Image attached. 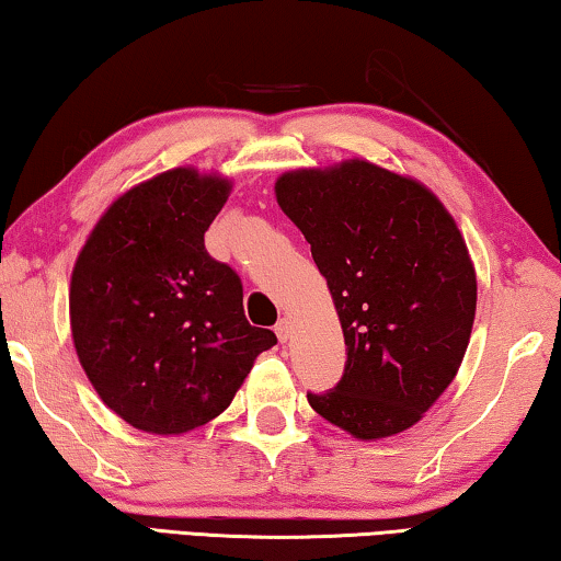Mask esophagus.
Returning <instances> with one entry per match:
<instances>
[{
	"label": "esophagus",
	"instance_id": "34e87169",
	"mask_svg": "<svg viewBox=\"0 0 561 561\" xmlns=\"http://www.w3.org/2000/svg\"><path fill=\"white\" fill-rule=\"evenodd\" d=\"M290 333H293V323L288 318H280V321L275 323V335H278V341L286 343L290 339Z\"/></svg>",
	"mask_w": 561,
	"mask_h": 561
}]
</instances>
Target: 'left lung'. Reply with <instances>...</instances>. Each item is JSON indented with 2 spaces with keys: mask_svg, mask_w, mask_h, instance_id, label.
Returning <instances> with one entry per match:
<instances>
[{
  "mask_svg": "<svg viewBox=\"0 0 561 561\" xmlns=\"http://www.w3.org/2000/svg\"><path fill=\"white\" fill-rule=\"evenodd\" d=\"M275 197L310 243L346 339L341 381L308 403L356 438L413 426L454 381L477 313L454 218L416 180L366 160L286 172Z\"/></svg>",
  "mask_w": 561,
  "mask_h": 561,
  "instance_id": "obj_1",
  "label": "left lung"
}]
</instances>
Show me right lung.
I'll return each mask as SVG.
<instances>
[{
	"instance_id": "obj_1",
	"label": "right lung",
	"mask_w": 561,
	"mask_h": 561,
	"mask_svg": "<svg viewBox=\"0 0 561 561\" xmlns=\"http://www.w3.org/2000/svg\"><path fill=\"white\" fill-rule=\"evenodd\" d=\"M226 178L175 168L110 205L72 271L77 356L107 407L150 434H183L230 407L257 353L243 283L205 251Z\"/></svg>"
}]
</instances>
